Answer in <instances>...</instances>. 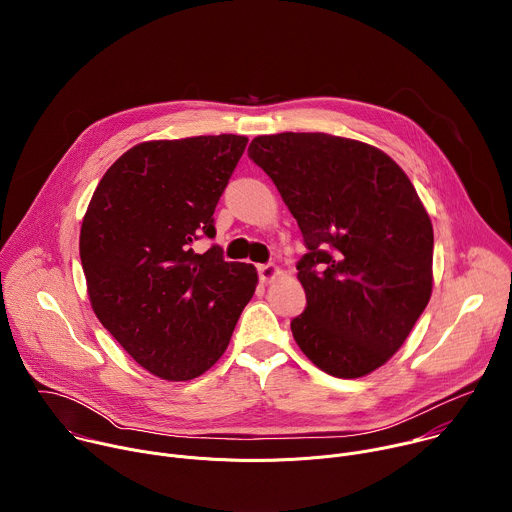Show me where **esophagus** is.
Masks as SVG:
<instances>
[{
  "label": "esophagus",
  "mask_w": 512,
  "mask_h": 512,
  "mask_svg": "<svg viewBox=\"0 0 512 512\" xmlns=\"http://www.w3.org/2000/svg\"><path fill=\"white\" fill-rule=\"evenodd\" d=\"M257 271H259V279L263 281V283H271L281 271H279V267L277 265H273V263H267V265H259L257 267Z\"/></svg>",
  "instance_id": "1"
}]
</instances>
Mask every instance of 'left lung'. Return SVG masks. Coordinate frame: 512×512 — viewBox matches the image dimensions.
I'll list each match as a JSON object with an SVG mask.
<instances>
[{
	"label": "left lung",
	"mask_w": 512,
	"mask_h": 512,
	"mask_svg": "<svg viewBox=\"0 0 512 512\" xmlns=\"http://www.w3.org/2000/svg\"><path fill=\"white\" fill-rule=\"evenodd\" d=\"M249 158L304 235L306 310L291 320L324 373L358 379L401 348L431 298L433 229L407 174L381 150L328 133L259 135Z\"/></svg>",
	"instance_id": "left-lung-1"
}]
</instances>
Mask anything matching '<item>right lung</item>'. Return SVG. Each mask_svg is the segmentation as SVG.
Returning a JSON list of instances; mask_svg holds the SVG:
<instances>
[{
    "instance_id": "add662e5",
    "label": "right lung",
    "mask_w": 512,
    "mask_h": 512,
    "mask_svg": "<svg viewBox=\"0 0 512 512\" xmlns=\"http://www.w3.org/2000/svg\"><path fill=\"white\" fill-rule=\"evenodd\" d=\"M247 137L143 141L101 178L81 227V263L99 322L166 381H190L223 356L257 269L225 261L212 239L214 208Z\"/></svg>"
}]
</instances>
